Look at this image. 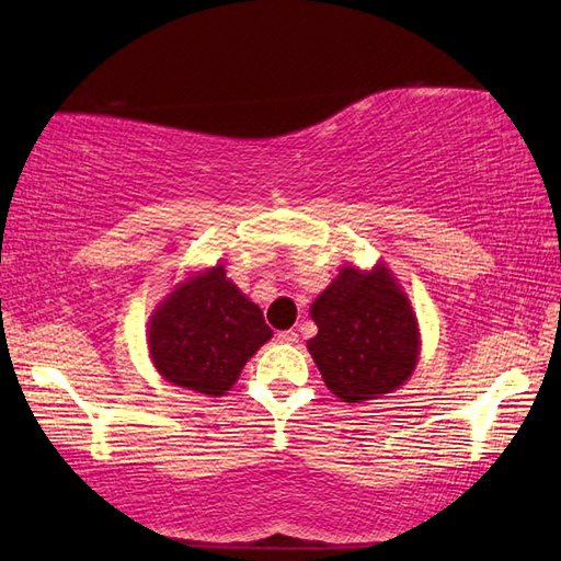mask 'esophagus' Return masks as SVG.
<instances>
[{"label":"esophagus","instance_id":"1","mask_svg":"<svg viewBox=\"0 0 561 561\" xmlns=\"http://www.w3.org/2000/svg\"><path fill=\"white\" fill-rule=\"evenodd\" d=\"M278 342L280 344H297L299 334L295 330H283V332H278Z\"/></svg>","mask_w":561,"mask_h":561}]
</instances>
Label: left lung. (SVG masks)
Masks as SVG:
<instances>
[{"label": "left lung", "mask_w": 561, "mask_h": 561, "mask_svg": "<svg viewBox=\"0 0 561 561\" xmlns=\"http://www.w3.org/2000/svg\"><path fill=\"white\" fill-rule=\"evenodd\" d=\"M318 334L309 353L322 381L344 402L393 393L419 360V322L386 264L371 271L342 266L311 304Z\"/></svg>", "instance_id": "8db88e82"}]
</instances>
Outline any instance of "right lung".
<instances>
[{
	"label": "right lung",
	"mask_w": 561,
	"mask_h": 561,
	"mask_svg": "<svg viewBox=\"0 0 561 561\" xmlns=\"http://www.w3.org/2000/svg\"><path fill=\"white\" fill-rule=\"evenodd\" d=\"M271 334L262 309L217 264L178 283L159 304L149 318L147 344L165 381L219 398Z\"/></svg>",
	"instance_id": "add662e5"
}]
</instances>
